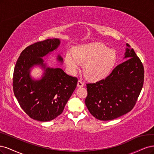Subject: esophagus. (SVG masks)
I'll return each instance as SVG.
<instances>
[{"label": "esophagus", "mask_w": 154, "mask_h": 154, "mask_svg": "<svg viewBox=\"0 0 154 154\" xmlns=\"http://www.w3.org/2000/svg\"><path fill=\"white\" fill-rule=\"evenodd\" d=\"M77 86L80 87V88L84 86V82L81 80H79L77 82Z\"/></svg>", "instance_id": "1"}]
</instances>
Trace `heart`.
<instances>
[{"label": "heart", "mask_w": 154, "mask_h": 154, "mask_svg": "<svg viewBox=\"0 0 154 154\" xmlns=\"http://www.w3.org/2000/svg\"><path fill=\"white\" fill-rule=\"evenodd\" d=\"M116 61L115 51L99 43L75 47L73 53L68 51L65 56V63L69 70L75 72L80 64H82L84 75L93 81L106 77L112 70Z\"/></svg>", "instance_id": "1"}]
</instances>
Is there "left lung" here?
Returning a JSON list of instances; mask_svg holds the SVG:
<instances>
[{"instance_id": "obj_1", "label": "left lung", "mask_w": 154, "mask_h": 154, "mask_svg": "<svg viewBox=\"0 0 154 154\" xmlns=\"http://www.w3.org/2000/svg\"><path fill=\"white\" fill-rule=\"evenodd\" d=\"M124 59L106 79L86 84L85 103L98 120L108 121L125 115L134 107L144 81L143 65L133 48L126 44Z\"/></svg>"}]
</instances>
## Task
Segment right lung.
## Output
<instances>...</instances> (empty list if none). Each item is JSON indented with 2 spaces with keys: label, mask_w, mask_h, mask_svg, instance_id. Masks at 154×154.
Listing matches in <instances>:
<instances>
[{
  "label": "right lung",
  "mask_w": 154,
  "mask_h": 154,
  "mask_svg": "<svg viewBox=\"0 0 154 154\" xmlns=\"http://www.w3.org/2000/svg\"><path fill=\"white\" fill-rule=\"evenodd\" d=\"M60 43L59 39L53 38L31 45L22 52L14 66V96L24 112L35 120L48 122L60 115L77 86L76 77L67 75L61 68L47 66L42 58L56 50ZM57 60L63 62L60 55ZM36 66L44 70L38 80L30 75Z\"/></svg>",
  "instance_id": "add662e5"
}]
</instances>
